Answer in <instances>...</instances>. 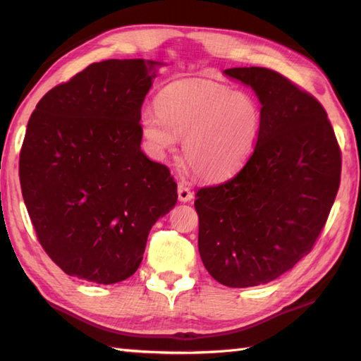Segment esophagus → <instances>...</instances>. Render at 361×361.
Instances as JSON below:
<instances>
[{
  "label": "esophagus",
  "instance_id": "obj_1",
  "mask_svg": "<svg viewBox=\"0 0 361 361\" xmlns=\"http://www.w3.org/2000/svg\"><path fill=\"white\" fill-rule=\"evenodd\" d=\"M178 195H179V201L180 202H188V201L193 200V192L185 185V183H179V185H178Z\"/></svg>",
  "mask_w": 361,
  "mask_h": 361
}]
</instances>
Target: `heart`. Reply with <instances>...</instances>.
I'll use <instances>...</instances> for the list:
<instances>
[{
  "label": "heart",
  "mask_w": 361,
  "mask_h": 361,
  "mask_svg": "<svg viewBox=\"0 0 361 361\" xmlns=\"http://www.w3.org/2000/svg\"><path fill=\"white\" fill-rule=\"evenodd\" d=\"M157 108L145 110L140 119L149 147L165 155L183 138V159L207 180L226 179L247 161L262 124L255 97L207 80L169 85Z\"/></svg>",
  "instance_id": "b5f03b06"
}]
</instances>
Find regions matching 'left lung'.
<instances>
[{"label":"left lung","instance_id":"1","mask_svg":"<svg viewBox=\"0 0 361 361\" xmlns=\"http://www.w3.org/2000/svg\"><path fill=\"white\" fill-rule=\"evenodd\" d=\"M224 75L251 86L262 124L233 179L196 192L204 267L228 288L259 286L307 256L341 180V149L319 100L265 67Z\"/></svg>","mask_w":361,"mask_h":361}]
</instances>
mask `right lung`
I'll return each instance as SVG.
<instances>
[{
    "instance_id": "obj_1",
    "label": "right lung",
    "mask_w": 361,
    "mask_h": 361,
    "mask_svg": "<svg viewBox=\"0 0 361 361\" xmlns=\"http://www.w3.org/2000/svg\"><path fill=\"white\" fill-rule=\"evenodd\" d=\"M157 61L87 66L39 100L20 151V185L36 235L67 275L113 284L142 261L149 231L178 183L141 151V106Z\"/></svg>"
}]
</instances>
